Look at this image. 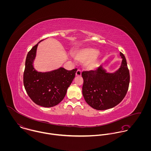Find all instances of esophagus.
Wrapping results in <instances>:
<instances>
[{
	"instance_id": "34e87169",
	"label": "esophagus",
	"mask_w": 151,
	"mask_h": 151,
	"mask_svg": "<svg viewBox=\"0 0 151 151\" xmlns=\"http://www.w3.org/2000/svg\"><path fill=\"white\" fill-rule=\"evenodd\" d=\"M76 75L77 76H81V71L80 69L77 70V72L76 73Z\"/></svg>"
}]
</instances>
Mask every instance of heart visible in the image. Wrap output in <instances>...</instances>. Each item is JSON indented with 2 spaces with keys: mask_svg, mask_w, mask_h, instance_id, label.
<instances>
[{
  "mask_svg": "<svg viewBox=\"0 0 151 151\" xmlns=\"http://www.w3.org/2000/svg\"><path fill=\"white\" fill-rule=\"evenodd\" d=\"M99 54V51L93 48H84L74 52L76 60L80 62H88L86 68L88 70H95L99 65V62L95 59Z\"/></svg>",
  "mask_w": 151,
  "mask_h": 151,
  "instance_id": "obj_1",
  "label": "heart"
}]
</instances>
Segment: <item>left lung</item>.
<instances>
[{
    "label": "left lung",
    "mask_w": 151,
    "mask_h": 151,
    "mask_svg": "<svg viewBox=\"0 0 151 151\" xmlns=\"http://www.w3.org/2000/svg\"><path fill=\"white\" fill-rule=\"evenodd\" d=\"M122 62L114 73H109L101 65L96 70L82 73L84 80L83 95L92 108L106 110L120 104L129 86V73L124 55L120 52Z\"/></svg>",
    "instance_id": "obj_1"
}]
</instances>
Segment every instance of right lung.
<instances>
[{
    "instance_id": "add662e5",
    "label": "right lung",
    "mask_w": 151,
    "mask_h": 151,
    "mask_svg": "<svg viewBox=\"0 0 151 151\" xmlns=\"http://www.w3.org/2000/svg\"><path fill=\"white\" fill-rule=\"evenodd\" d=\"M40 42L33 46L27 54L23 83L27 94L35 104L49 108L57 105L64 99L77 69L67 70L60 67L45 73L37 71L33 66V62Z\"/></svg>"
}]
</instances>
